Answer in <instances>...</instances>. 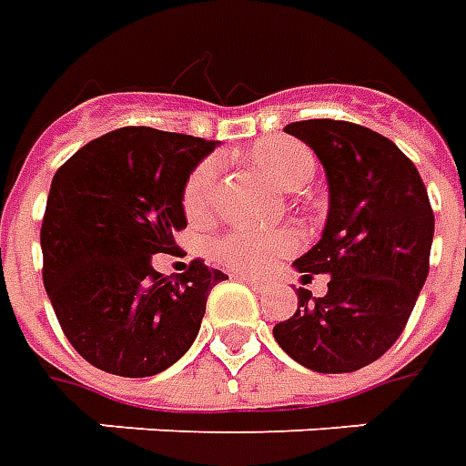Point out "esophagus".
Wrapping results in <instances>:
<instances>
[{
	"mask_svg": "<svg viewBox=\"0 0 466 466\" xmlns=\"http://www.w3.org/2000/svg\"><path fill=\"white\" fill-rule=\"evenodd\" d=\"M237 279H239V282H244V284H249V287H252V289H257V292H262L264 287H267L262 279H257V277H249V274H237Z\"/></svg>",
	"mask_w": 466,
	"mask_h": 466,
	"instance_id": "34e87169",
	"label": "esophagus"
}]
</instances>
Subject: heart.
<instances>
[{"instance_id": "b5f03b06", "label": "heart", "mask_w": 466, "mask_h": 466, "mask_svg": "<svg viewBox=\"0 0 466 466\" xmlns=\"http://www.w3.org/2000/svg\"><path fill=\"white\" fill-rule=\"evenodd\" d=\"M247 157L287 192L304 189L312 182L317 169L314 154L294 139H264L254 144ZM217 192H219V164L217 159H204L184 184L182 204L187 217L189 219L207 217L217 202ZM297 244L299 239L289 229H277V232L234 229L214 244V254L219 262L237 272H264L279 257L294 252Z\"/></svg>"}]
</instances>
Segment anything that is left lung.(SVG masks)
Wrapping results in <instances>:
<instances>
[{"label": "left lung", "instance_id": "1", "mask_svg": "<svg viewBox=\"0 0 466 466\" xmlns=\"http://www.w3.org/2000/svg\"><path fill=\"white\" fill-rule=\"evenodd\" d=\"M322 162L329 212L322 237L294 259L302 282L327 274V292L297 289V312L274 324L294 361L342 374L380 360L410 319L434 237L427 187L397 144L367 127L307 119L284 127Z\"/></svg>", "mask_w": 466, "mask_h": 466}]
</instances>
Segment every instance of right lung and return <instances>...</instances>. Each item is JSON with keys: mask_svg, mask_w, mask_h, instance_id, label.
I'll return each instance as SVG.
<instances>
[{"mask_svg": "<svg viewBox=\"0 0 466 466\" xmlns=\"http://www.w3.org/2000/svg\"><path fill=\"white\" fill-rule=\"evenodd\" d=\"M217 142L122 127L56 169L42 222L45 289L66 339L96 370L152 377L182 360L207 297L227 274L202 259L164 277L154 254H177L182 194Z\"/></svg>", "mask_w": 466, "mask_h": 466, "instance_id": "obj_1", "label": "right lung"}]
</instances>
